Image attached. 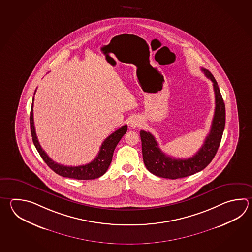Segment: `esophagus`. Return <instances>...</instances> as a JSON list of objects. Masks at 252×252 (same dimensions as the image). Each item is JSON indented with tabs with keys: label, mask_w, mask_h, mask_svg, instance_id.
Listing matches in <instances>:
<instances>
[{
	"label": "esophagus",
	"mask_w": 252,
	"mask_h": 252,
	"mask_svg": "<svg viewBox=\"0 0 252 252\" xmlns=\"http://www.w3.org/2000/svg\"><path fill=\"white\" fill-rule=\"evenodd\" d=\"M141 120L138 119L137 118H134L131 121H130V123H129V126H130V127L131 128H136V127H138L141 126Z\"/></svg>",
	"instance_id": "esophagus-1"
}]
</instances>
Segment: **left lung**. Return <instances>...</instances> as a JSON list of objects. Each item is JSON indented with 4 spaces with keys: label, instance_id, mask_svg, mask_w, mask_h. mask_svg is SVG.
I'll return each mask as SVG.
<instances>
[{
    "label": "left lung",
    "instance_id": "left-lung-1",
    "mask_svg": "<svg viewBox=\"0 0 252 252\" xmlns=\"http://www.w3.org/2000/svg\"><path fill=\"white\" fill-rule=\"evenodd\" d=\"M201 70L213 82L216 96V108L210 132L202 147L194 156L189 159H175L166 155L159 149L158 143L153 134L141 130L140 136L144 165L146 169L155 176L176 180L195 174L204 170L210 163L219 148L225 126V105L213 74L204 68Z\"/></svg>",
    "mask_w": 252,
    "mask_h": 252
}]
</instances>
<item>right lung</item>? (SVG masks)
Segmentation results:
<instances>
[{
    "label": "right lung",
    "mask_w": 252,
    "mask_h": 252,
    "mask_svg": "<svg viewBox=\"0 0 252 252\" xmlns=\"http://www.w3.org/2000/svg\"><path fill=\"white\" fill-rule=\"evenodd\" d=\"M33 103H34V98L32 99L31 117H30L32 140L37 152L40 154L42 159H44V161L52 170H54L57 174L60 175L64 178H71L75 180H94V179H98L106 173L109 165L111 163L116 146L118 145V142L123 137L124 134H126L127 131L126 125L118 129L117 131H115L105 139V141L100 146L98 155L90 163L81 165V166H64V165L58 164L56 161L50 159V157H48L46 152L42 149L39 142L37 140L35 126H34V118H33Z\"/></svg>",
    "instance_id": "add662e5"
}]
</instances>
